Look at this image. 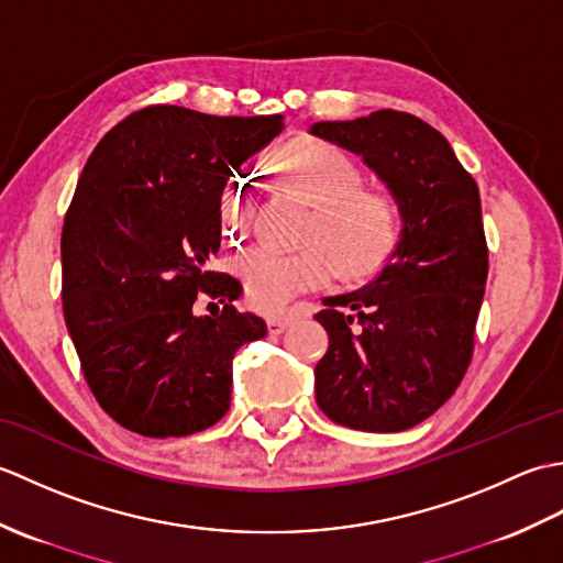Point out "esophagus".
Returning a JSON list of instances; mask_svg holds the SVG:
<instances>
[{
  "instance_id": "1",
  "label": "esophagus",
  "mask_w": 563,
  "mask_h": 563,
  "mask_svg": "<svg viewBox=\"0 0 563 563\" xmlns=\"http://www.w3.org/2000/svg\"><path fill=\"white\" fill-rule=\"evenodd\" d=\"M292 324V317H271L268 319V331L271 333H283Z\"/></svg>"
}]
</instances>
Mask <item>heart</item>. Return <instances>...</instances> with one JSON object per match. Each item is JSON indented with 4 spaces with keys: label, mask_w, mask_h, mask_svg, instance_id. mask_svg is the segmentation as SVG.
Masks as SVG:
<instances>
[{
    "label": "heart",
    "mask_w": 563,
    "mask_h": 563,
    "mask_svg": "<svg viewBox=\"0 0 563 563\" xmlns=\"http://www.w3.org/2000/svg\"><path fill=\"white\" fill-rule=\"evenodd\" d=\"M285 184L314 206L307 246L283 251L271 244L249 246L236 258L251 307L278 314L292 297L319 290L336 278V263L349 278H365L385 266L401 236L394 200L363 190V172L349 152L321 140H295L280 152ZM254 176L236 169L220 190L224 236L242 239L254 218Z\"/></svg>",
    "instance_id": "heart-1"
}]
</instances>
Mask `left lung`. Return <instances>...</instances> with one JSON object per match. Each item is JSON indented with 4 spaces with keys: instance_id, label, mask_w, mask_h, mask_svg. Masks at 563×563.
I'll use <instances>...</instances> for the list:
<instances>
[{
    "instance_id": "1",
    "label": "left lung",
    "mask_w": 563,
    "mask_h": 563,
    "mask_svg": "<svg viewBox=\"0 0 563 563\" xmlns=\"http://www.w3.org/2000/svg\"><path fill=\"white\" fill-rule=\"evenodd\" d=\"M309 133L361 154L401 214L399 244L375 278L324 297L314 317L329 333L317 404L341 426L399 433L433 416L472 361L488 273L479 186L411 113L385 109Z\"/></svg>"
}]
</instances>
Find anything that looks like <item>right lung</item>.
Listing matches in <instances>:
<instances>
[{
  "mask_svg": "<svg viewBox=\"0 0 563 563\" xmlns=\"http://www.w3.org/2000/svg\"><path fill=\"white\" fill-rule=\"evenodd\" d=\"M283 115L130 113L91 152L63 224V312L81 373L115 423L181 438L230 409L239 345L266 321L232 305L242 285L210 268L220 190L280 133ZM200 291L223 312L196 318Z\"/></svg>",
  "mask_w": 563,
  "mask_h": 563,
  "instance_id": "obj_1",
  "label": "right lung"
}]
</instances>
